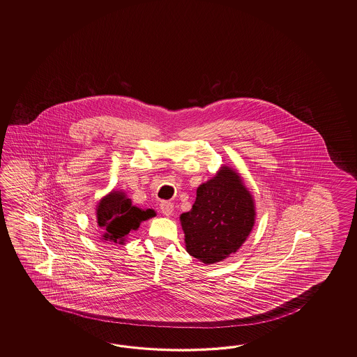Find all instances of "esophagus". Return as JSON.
Instances as JSON below:
<instances>
[{"mask_svg": "<svg viewBox=\"0 0 357 357\" xmlns=\"http://www.w3.org/2000/svg\"><path fill=\"white\" fill-rule=\"evenodd\" d=\"M160 212L165 215H171L174 213V204L171 202H162L160 205Z\"/></svg>", "mask_w": 357, "mask_h": 357, "instance_id": "1", "label": "esophagus"}]
</instances>
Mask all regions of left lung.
<instances>
[{
  "label": "left lung",
  "instance_id": "left-lung-1",
  "mask_svg": "<svg viewBox=\"0 0 357 357\" xmlns=\"http://www.w3.org/2000/svg\"><path fill=\"white\" fill-rule=\"evenodd\" d=\"M180 220L188 252L205 264H213L245 243L255 220L254 202L241 177L223 167L197 188L195 203Z\"/></svg>",
  "mask_w": 357,
  "mask_h": 357
}]
</instances>
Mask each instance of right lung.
<instances>
[{"label":"right lung","instance_id":"1","mask_svg":"<svg viewBox=\"0 0 357 357\" xmlns=\"http://www.w3.org/2000/svg\"><path fill=\"white\" fill-rule=\"evenodd\" d=\"M155 215L152 209L143 211L134 206L123 192L114 191L99 202L97 220L103 229V240L123 243L125 237L135 231L143 220Z\"/></svg>","mask_w":357,"mask_h":357}]
</instances>
